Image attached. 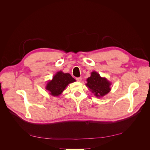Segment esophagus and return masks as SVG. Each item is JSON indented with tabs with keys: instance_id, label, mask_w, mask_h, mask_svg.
Instances as JSON below:
<instances>
[{
	"instance_id": "obj_1",
	"label": "esophagus",
	"mask_w": 150,
	"mask_h": 150,
	"mask_svg": "<svg viewBox=\"0 0 150 150\" xmlns=\"http://www.w3.org/2000/svg\"><path fill=\"white\" fill-rule=\"evenodd\" d=\"M81 80H82V78L81 77H77V78H76V80L78 81H79V82H80L81 81Z\"/></svg>"
}]
</instances>
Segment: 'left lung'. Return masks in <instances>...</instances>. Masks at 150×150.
<instances>
[{
    "label": "left lung",
    "mask_w": 150,
    "mask_h": 150,
    "mask_svg": "<svg viewBox=\"0 0 150 150\" xmlns=\"http://www.w3.org/2000/svg\"><path fill=\"white\" fill-rule=\"evenodd\" d=\"M87 81L86 86L97 97L105 96L111 90V83L109 82L105 78H101L96 72L91 73V76L88 78Z\"/></svg>",
    "instance_id": "left-lung-1"
}]
</instances>
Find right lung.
I'll use <instances>...</instances> for the list:
<instances>
[{"instance_id":"right-lung-1","label":"right lung","mask_w":150,"mask_h":150,"mask_svg":"<svg viewBox=\"0 0 150 150\" xmlns=\"http://www.w3.org/2000/svg\"><path fill=\"white\" fill-rule=\"evenodd\" d=\"M75 81V80L69 74H64L60 71L53 76L52 81L47 83L46 89L50 92L52 96H58L69 84Z\"/></svg>"}]
</instances>
